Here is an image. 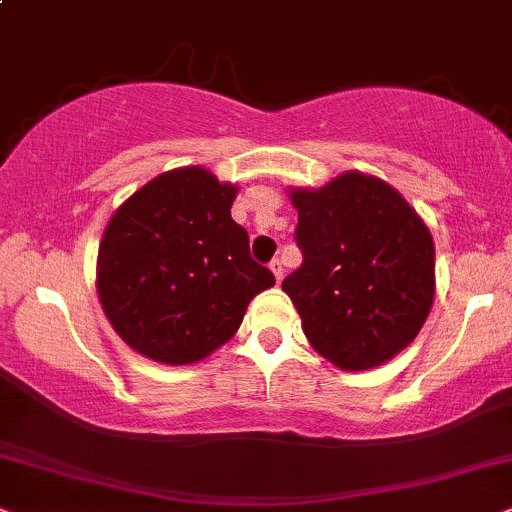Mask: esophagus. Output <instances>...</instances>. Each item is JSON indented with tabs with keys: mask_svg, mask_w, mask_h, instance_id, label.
Listing matches in <instances>:
<instances>
[{
	"mask_svg": "<svg viewBox=\"0 0 512 512\" xmlns=\"http://www.w3.org/2000/svg\"><path fill=\"white\" fill-rule=\"evenodd\" d=\"M269 269H271V274H274L276 283H281V278H283V267H281V262H278V260H271Z\"/></svg>",
	"mask_w": 512,
	"mask_h": 512,
	"instance_id": "obj_1",
	"label": "esophagus"
}]
</instances>
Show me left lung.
Returning <instances> with one entry per match:
<instances>
[{
  "label": "left lung",
  "mask_w": 512,
  "mask_h": 512,
  "mask_svg": "<svg viewBox=\"0 0 512 512\" xmlns=\"http://www.w3.org/2000/svg\"><path fill=\"white\" fill-rule=\"evenodd\" d=\"M302 267L286 276L309 345L340 371L383 366L435 302V243L406 198L366 172L290 189Z\"/></svg>",
  "instance_id": "1"
}]
</instances>
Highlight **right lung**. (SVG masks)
Returning a JSON list of instances; mask_svg holds the SVG:
<instances>
[{
  "label": "right lung",
  "instance_id": "obj_1",
  "mask_svg": "<svg viewBox=\"0 0 512 512\" xmlns=\"http://www.w3.org/2000/svg\"><path fill=\"white\" fill-rule=\"evenodd\" d=\"M238 186L200 165L153 177L99 243L96 293L115 333L141 357L196 364L234 338L248 304L274 286L231 219Z\"/></svg>",
  "mask_w": 512,
  "mask_h": 512
}]
</instances>
